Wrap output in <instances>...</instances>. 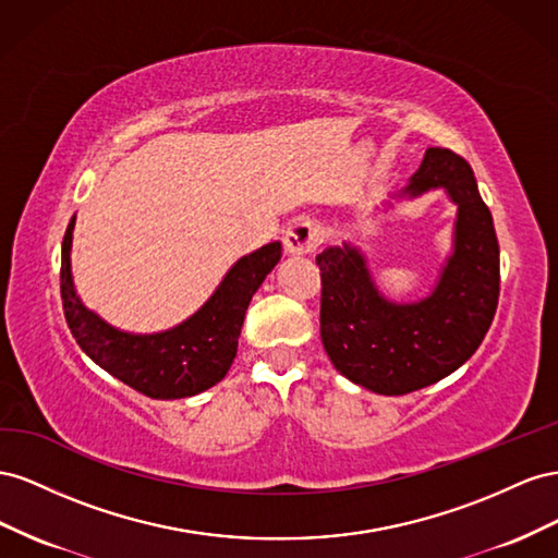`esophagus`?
<instances>
[{
  "label": "esophagus",
  "instance_id": "esophagus-1",
  "mask_svg": "<svg viewBox=\"0 0 558 558\" xmlns=\"http://www.w3.org/2000/svg\"><path fill=\"white\" fill-rule=\"evenodd\" d=\"M325 241L323 229L311 219H299L284 233V250L292 254H308Z\"/></svg>",
  "mask_w": 558,
  "mask_h": 558
}]
</instances>
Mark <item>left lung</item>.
<instances>
[{
	"label": "left lung",
	"instance_id": "obj_1",
	"mask_svg": "<svg viewBox=\"0 0 558 558\" xmlns=\"http://www.w3.org/2000/svg\"><path fill=\"white\" fill-rule=\"evenodd\" d=\"M437 186L458 205L456 250L437 290L418 304L397 306L380 296L355 247H329L315 257L327 355L345 378L378 395H407L453 374L482 345L498 308V238L463 156L429 147L402 194Z\"/></svg>",
	"mask_w": 558,
	"mask_h": 558
}]
</instances>
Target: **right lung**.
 I'll return each instance as SVG.
<instances>
[{
	"instance_id": "right-lung-1",
	"label": "right lung",
	"mask_w": 558,
	"mask_h": 558,
	"mask_svg": "<svg viewBox=\"0 0 558 558\" xmlns=\"http://www.w3.org/2000/svg\"><path fill=\"white\" fill-rule=\"evenodd\" d=\"M72 229L74 217L62 238L60 296L72 337L84 353L151 400H180L219 384L235 357L252 294L280 262L282 245L268 243L243 257L221 280L208 304L180 327L133 337L109 327L78 301L70 274Z\"/></svg>"
}]
</instances>
